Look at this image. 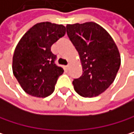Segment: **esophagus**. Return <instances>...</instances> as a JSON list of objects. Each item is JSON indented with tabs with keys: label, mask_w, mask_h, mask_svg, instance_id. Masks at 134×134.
Listing matches in <instances>:
<instances>
[{
	"label": "esophagus",
	"mask_w": 134,
	"mask_h": 134,
	"mask_svg": "<svg viewBox=\"0 0 134 134\" xmlns=\"http://www.w3.org/2000/svg\"><path fill=\"white\" fill-rule=\"evenodd\" d=\"M69 68H70V65H69V64H68L66 66H65V69H66V70H68Z\"/></svg>",
	"instance_id": "esophagus-1"
}]
</instances>
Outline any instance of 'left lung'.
<instances>
[{
	"label": "left lung",
	"instance_id": "left-lung-1",
	"mask_svg": "<svg viewBox=\"0 0 134 134\" xmlns=\"http://www.w3.org/2000/svg\"><path fill=\"white\" fill-rule=\"evenodd\" d=\"M66 28L82 66V76L73 81L75 90L83 97H97L116 77L121 64L118 47L107 30L96 23L68 24Z\"/></svg>",
	"mask_w": 134,
	"mask_h": 134
}]
</instances>
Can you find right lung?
<instances>
[{
    "mask_svg": "<svg viewBox=\"0 0 134 134\" xmlns=\"http://www.w3.org/2000/svg\"><path fill=\"white\" fill-rule=\"evenodd\" d=\"M66 34L62 24L39 23L29 29L17 44L12 71L23 90L36 97L51 95L63 69L55 64L52 45Z\"/></svg>",
    "mask_w": 134,
    "mask_h": 134,
    "instance_id": "1",
    "label": "right lung"
}]
</instances>
